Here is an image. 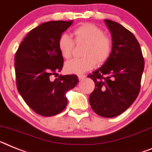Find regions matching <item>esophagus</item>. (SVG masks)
<instances>
[{
    "label": "esophagus",
    "instance_id": "1",
    "mask_svg": "<svg viewBox=\"0 0 152 152\" xmlns=\"http://www.w3.org/2000/svg\"><path fill=\"white\" fill-rule=\"evenodd\" d=\"M86 77V76L85 75H80V76H78V78H79V80H80V81H82V80H85Z\"/></svg>",
    "mask_w": 152,
    "mask_h": 152
}]
</instances>
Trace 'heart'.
I'll return each instance as SVG.
<instances>
[{"label": "heart", "instance_id": "1", "mask_svg": "<svg viewBox=\"0 0 152 152\" xmlns=\"http://www.w3.org/2000/svg\"><path fill=\"white\" fill-rule=\"evenodd\" d=\"M74 39L66 34H62L58 40V48L64 59L70 58L75 44H85L83 58H75L65 63L68 72L83 74L92 69L98 64H103L109 60L113 50V43L102 29L93 23H85L73 30Z\"/></svg>", "mask_w": 152, "mask_h": 152}]
</instances>
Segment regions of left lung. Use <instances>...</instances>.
<instances>
[{
	"mask_svg": "<svg viewBox=\"0 0 152 152\" xmlns=\"http://www.w3.org/2000/svg\"><path fill=\"white\" fill-rule=\"evenodd\" d=\"M113 37L109 60L88 75L95 83L89 96L92 110L105 118L124 113L138 97L145 60L134 34L117 22L105 20Z\"/></svg>",
	"mask_w": 152,
	"mask_h": 152,
	"instance_id": "left-lung-1",
	"label": "left lung"
}]
</instances>
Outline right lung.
Here are the masks:
<instances>
[{"label": "right lung", "instance_id": "1", "mask_svg": "<svg viewBox=\"0 0 152 152\" xmlns=\"http://www.w3.org/2000/svg\"><path fill=\"white\" fill-rule=\"evenodd\" d=\"M70 21H49L31 30L14 56L16 85L25 102L40 115L53 116L67 105L66 92L78 83L76 75L51 76L62 70L63 58L58 40Z\"/></svg>", "mask_w": 152, "mask_h": 152}]
</instances>
